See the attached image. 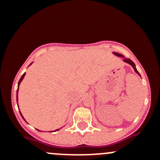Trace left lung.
Segmentation results:
<instances>
[{
	"mask_svg": "<svg viewBox=\"0 0 160 160\" xmlns=\"http://www.w3.org/2000/svg\"><path fill=\"white\" fill-rule=\"evenodd\" d=\"M113 54H114V55H115V56H119V57H123V61H124V62H127V63H128V64H129V65L132 66V67H133V69H134V70H135V72H136L137 74H138V75L140 76L139 72H138V70H137L136 67H135V63H134V62H132V61L131 60V59H126V58H125V56H124L123 55H122V54H119V53H118V52H113ZM140 77H141V76H140Z\"/></svg>",
	"mask_w": 160,
	"mask_h": 160,
	"instance_id": "8db88e82",
	"label": "left lung"
}]
</instances>
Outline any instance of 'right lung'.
<instances>
[{"label": "right lung", "instance_id": "1", "mask_svg": "<svg viewBox=\"0 0 160 160\" xmlns=\"http://www.w3.org/2000/svg\"><path fill=\"white\" fill-rule=\"evenodd\" d=\"M32 63H31V64H32ZM31 64H30V65H31ZM30 65H29V66H30ZM25 73L23 74V75L22 76V77H21V79H20V80H19V81H18V90H17V97H16V98H17V102H18V88H19V85H20L21 82L22 81V80H23V79H24V77H25ZM20 114H21V115H22V117L23 118V116H22V113H21V111H20ZM23 119H24V120H25V118H23ZM58 130H59V129H56V131H55V132H56V131H58ZM38 131H39V130H38Z\"/></svg>", "mask_w": 160, "mask_h": 160}]
</instances>
